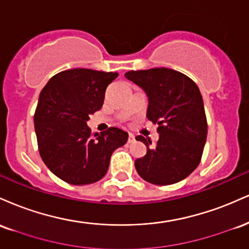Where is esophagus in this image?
I'll list each match as a JSON object with an SVG mask.
<instances>
[{
  "instance_id": "34e87169",
  "label": "esophagus",
  "mask_w": 249,
  "mask_h": 249,
  "mask_svg": "<svg viewBox=\"0 0 249 249\" xmlns=\"http://www.w3.org/2000/svg\"><path fill=\"white\" fill-rule=\"evenodd\" d=\"M127 142H130V144H131V142H136V137H134L132 133H128V138H127Z\"/></svg>"
}]
</instances>
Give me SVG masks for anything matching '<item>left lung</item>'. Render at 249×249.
Segmentation results:
<instances>
[{"mask_svg":"<svg viewBox=\"0 0 249 249\" xmlns=\"http://www.w3.org/2000/svg\"><path fill=\"white\" fill-rule=\"evenodd\" d=\"M125 77L141 87L148 98L146 117L158 124L159 139L136 137L147 151L134 166L142 179L154 185L181 181L201 160L207 138V121L199 88L190 77L168 68L128 71Z\"/></svg>","mask_w":249,"mask_h":249,"instance_id":"8db88e82","label":"left lung"}]
</instances>
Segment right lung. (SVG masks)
<instances>
[{"mask_svg":"<svg viewBox=\"0 0 249 249\" xmlns=\"http://www.w3.org/2000/svg\"><path fill=\"white\" fill-rule=\"evenodd\" d=\"M117 72L70 69L51 77L38 98L34 124L47 167L71 185L98 181L107 172L116 148L128 134L118 127L92 133L87 122L101 110L105 90Z\"/></svg>","mask_w":249,"mask_h":249,"instance_id":"obj_1","label":"right lung"}]
</instances>
